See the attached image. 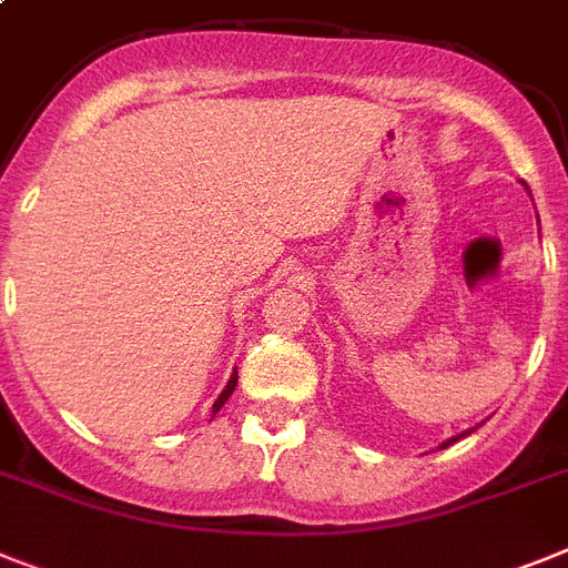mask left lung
<instances>
[{
	"label": "left lung",
	"instance_id": "1",
	"mask_svg": "<svg viewBox=\"0 0 568 568\" xmlns=\"http://www.w3.org/2000/svg\"><path fill=\"white\" fill-rule=\"evenodd\" d=\"M457 439H459V436H454V439H448V443H443V445H439V448H448V445H450V443H457Z\"/></svg>",
	"mask_w": 568,
	"mask_h": 568
}]
</instances>
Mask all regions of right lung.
<instances>
[{
    "label": "right lung",
    "mask_w": 568,
    "mask_h": 568,
    "mask_svg": "<svg viewBox=\"0 0 568 568\" xmlns=\"http://www.w3.org/2000/svg\"><path fill=\"white\" fill-rule=\"evenodd\" d=\"M235 385H237V371H235V373H232V376H230V382H226V387H224V394L217 396V402H215V405H212V414H217V410L224 408V402H226V399H230V396H232V390H235Z\"/></svg>",
    "instance_id": "add662e5"
}]
</instances>
